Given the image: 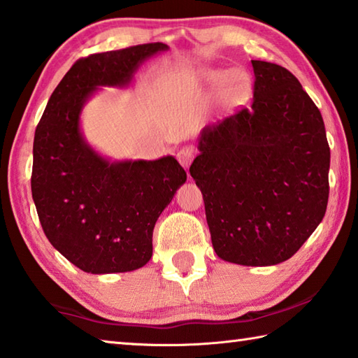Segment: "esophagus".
<instances>
[{
  "label": "esophagus",
  "mask_w": 358,
  "mask_h": 358,
  "mask_svg": "<svg viewBox=\"0 0 358 358\" xmlns=\"http://www.w3.org/2000/svg\"><path fill=\"white\" fill-rule=\"evenodd\" d=\"M194 147H191V145H185V147H181L180 150L177 152V159H178V162L181 166H183L185 169H187L191 166V162H192V159H194Z\"/></svg>",
  "instance_id": "1"
}]
</instances>
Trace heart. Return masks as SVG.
Segmentation results:
<instances>
[{
	"label": "heart",
	"mask_w": 358,
	"mask_h": 358,
	"mask_svg": "<svg viewBox=\"0 0 358 358\" xmlns=\"http://www.w3.org/2000/svg\"><path fill=\"white\" fill-rule=\"evenodd\" d=\"M206 78L213 83H220L224 81L225 78V71H220V70H211L206 73ZM247 76L241 71H233L229 76H227L225 80V87H227V92L231 96H239L245 92L247 89Z\"/></svg>",
	"instance_id": "heart-1"
}]
</instances>
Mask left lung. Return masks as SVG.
<instances>
[{
	"instance_id": "obj_1",
	"label": "left lung",
	"mask_w": 358,
	"mask_h": 358,
	"mask_svg": "<svg viewBox=\"0 0 358 358\" xmlns=\"http://www.w3.org/2000/svg\"><path fill=\"white\" fill-rule=\"evenodd\" d=\"M249 108L205 127L189 167L217 257L243 266L287 262L326 214L330 148L297 78L252 61Z\"/></svg>"
}]
</instances>
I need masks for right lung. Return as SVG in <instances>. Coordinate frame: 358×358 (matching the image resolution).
<instances>
[{"mask_svg": "<svg viewBox=\"0 0 358 358\" xmlns=\"http://www.w3.org/2000/svg\"><path fill=\"white\" fill-rule=\"evenodd\" d=\"M166 43H144L78 59L51 94L32 147L31 191L43 233L90 274L139 269L150 262L153 229L186 181L173 157L101 158L80 131L84 103L100 86H128Z\"/></svg>", "mask_w": 358, "mask_h": 358, "instance_id": "obj_1", "label": "right lung"}]
</instances>
